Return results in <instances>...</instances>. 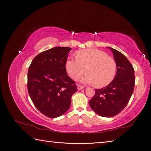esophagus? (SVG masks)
<instances>
[{"label":"esophagus","mask_w":151,"mask_h":151,"mask_svg":"<svg viewBox=\"0 0 151 151\" xmlns=\"http://www.w3.org/2000/svg\"><path fill=\"white\" fill-rule=\"evenodd\" d=\"M84 88V87L83 86H77V89L78 90H81V89H83Z\"/></svg>","instance_id":"34e87169"}]
</instances>
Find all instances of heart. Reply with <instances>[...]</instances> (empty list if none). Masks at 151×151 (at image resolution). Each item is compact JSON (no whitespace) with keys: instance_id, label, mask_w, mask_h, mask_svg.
<instances>
[{"instance_id":"1","label":"heart","mask_w":151,"mask_h":151,"mask_svg":"<svg viewBox=\"0 0 151 151\" xmlns=\"http://www.w3.org/2000/svg\"><path fill=\"white\" fill-rule=\"evenodd\" d=\"M65 69L72 79L77 80L86 71L87 74L81 79L84 83L103 88L110 84L116 73V63L107 54L96 49L80 50L76 58L68 57Z\"/></svg>"}]
</instances>
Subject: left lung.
Listing matches in <instances>:
<instances>
[{"instance_id":"8db88e82","label":"left lung","mask_w":151,"mask_h":151,"mask_svg":"<svg viewBox=\"0 0 151 151\" xmlns=\"http://www.w3.org/2000/svg\"><path fill=\"white\" fill-rule=\"evenodd\" d=\"M116 63V74L111 83L101 89H96L89 101L93 110L103 117H113L127 106L134 92L135 76L134 67L127 57L111 47Z\"/></svg>"}]
</instances>
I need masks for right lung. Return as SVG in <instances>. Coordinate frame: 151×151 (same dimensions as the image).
I'll list each match as a JSON object with an SVG mask.
<instances>
[{"instance_id":"right-lung-1","label":"right lung","mask_w":151,"mask_h":151,"mask_svg":"<svg viewBox=\"0 0 151 151\" xmlns=\"http://www.w3.org/2000/svg\"><path fill=\"white\" fill-rule=\"evenodd\" d=\"M68 47H54L36 55L28 72V90L36 108L43 115L57 118L70 108L77 89L67 74L65 62Z\"/></svg>"}]
</instances>
